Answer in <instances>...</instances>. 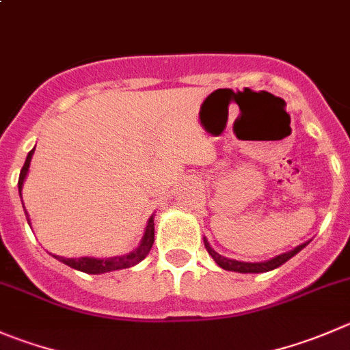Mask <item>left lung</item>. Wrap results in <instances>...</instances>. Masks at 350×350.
<instances>
[{
    "label": "left lung",
    "mask_w": 350,
    "mask_h": 350,
    "mask_svg": "<svg viewBox=\"0 0 350 350\" xmlns=\"http://www.w3.org/2000/svg\"><path fill=\"white\" fill-rule=\"evenodd\" d=\"M205 241V247L206 251H208L210 256L215 260V263L219 267H222L224 270H232V272H239V273H263V272H270V270L277 269V267L284 265L287 260H291V258L294 256V254L299 253L301 250H303L304 246H306L308 243L301 244V246L294 247L293 251H289V253H284V254H279V256L272 258V260L269 261H263V263H244V261H236V260H229V258H224L220 256L217 251H213L212 247H210L208 241Z\"/></svg>",
    "instance_id": "8db88e82"
}]
</instances>
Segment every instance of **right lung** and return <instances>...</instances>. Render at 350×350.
<instances>
[{
	"instance_id": "right-lung-1",
	"label": "right lung",
	"mask_w": 350,
	"mask_h": 350,
	"mask_svg": "<svg viewBox=\"0 0 350 350\" xmlns=\"http://www.w3.org/2000/svg\"><path fill=\"white\" fill-rule=\"evenodd\" d=\"M32 154L33 150H30L25 159V164H23L22 171H20V178H18L20 198H22L23 179H25L27 171H29ZM27 220H29V217H27ZM152 244H154V217L148 219L147 229H145L144 239H142L140 246H138L135 251H131L130 254H123V256H113V258H63V256H56V258L59 261H63L64 265L71 267V269L80 270V272H85V273H94V275H96V273H106V272H113V270H121V269H128V267L137 265L138 261H142L145 256H147L148 251L152 250Z\"/></svg>"
}]
</instances>
